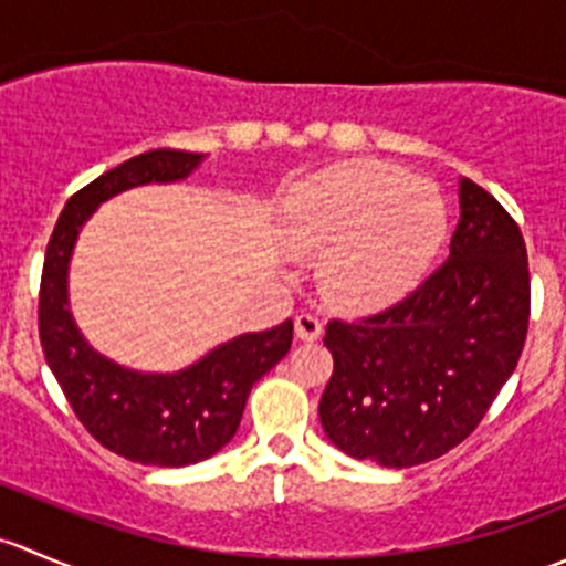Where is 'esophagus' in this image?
<instances>
[{
  "mask_svg": "<svg viewBox=\"0 0 566 566\" xmlns=\"http://www.w3.org/2000/svg\"><path fill=\"white\" fill-rule=\"evenodd\" d=\"M319 334H323V323H319L317 315L301 312V315L295 317V336H298L301 342H315L319 339Z\"/></svg>",
  "mask_w": 566,
  "mask_h": 566,
  "instance_id": "esophagus-1",
  "label": "esophagus"
}]
</instances>
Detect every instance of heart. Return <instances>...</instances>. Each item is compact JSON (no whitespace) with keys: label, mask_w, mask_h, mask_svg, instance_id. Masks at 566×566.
I'll return each mask as SVG.
<instances>
[{"label":"heart","mask_w":566,"mask_h":566,"mask_svg":"<svg viewBox=\"0 0 566 566\" xmlns=\"http://www.w3.org/2000/svg\"><path fill=\"white\" fill-rule=\"evenodd\" d=\"M295 251L327 249L323 287L345 306H380L402 293L447 232L436 182L378 161L331 167L293 188L282 213Z\"/></svg>","instance_id":"1"}]
</instances>
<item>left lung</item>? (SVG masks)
<instances>
[{
    "label": "left lung",
    "mask_w": 566,
    "mask_h": 566,
    "mask_svg": "<svg viewBox=\"0 0 566 566\" xmlns=\"http://www.w3.org/2000/svg\"><path fill=\"white\" fill-rule=\"evenodd\" d=\"M528 312L521 227L493 193L462 177L449 260L389 310L325 328L334 356L319 397L325 436L350 458L386 468L447 454L515 373Z\"/></svg>",
    "instance_id": "left-lung-1"
}]
</instances>
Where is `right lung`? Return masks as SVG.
<instances>
[{
  "label": "right lung",
  "mask_w": 566,
  "mask_h": 566,
  "mask_svg": "<svg viewBox=\"0 0 566 566\" xmlns=\"http://www.w3.org/2000/svg\"><path fill=\"white\" fill-rule=\"evenodd\" d=\"M202 156L150 150L95 177L67 199L45 247L38 328L45 361L73 413L108 452L142 465L180 468L232 441L251 386L293 345V319L213 347L180 373H136L95 353L67 310V262L78 230L108 197L147 182L182 180Z\"/></svg>",
  "instance_id": "right-lung-1"
}]
</instances>
